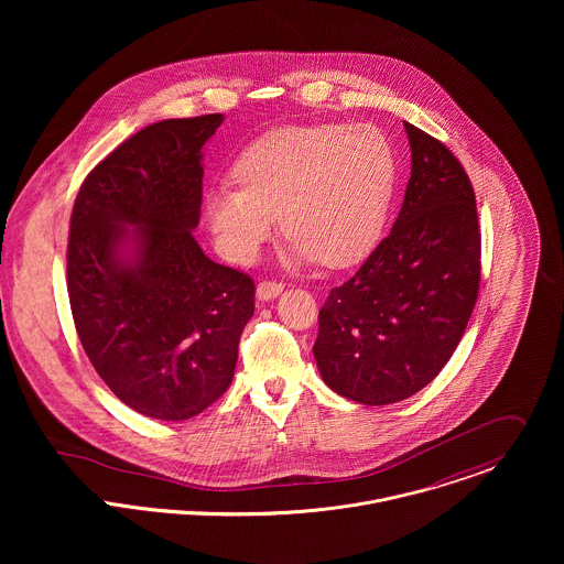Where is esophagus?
<instances>
[{
  "mask_svg": "<svg viewBox=\"0 0 564 564\" xmlns=\"http://www.w3.org/2000/svg\"><path fill=\"white\" fill-rule=\"evenodd\" d=\"M282 282H275V280H262L260 284H258V289H256V295H258V300H262V302H269V300H273V297H278L280 293H282Z\"/></svg>",
  "mask_w": 564,
  "mask_h": 564,
  "instance_id": "34e87169",
  "label": "esophagus"
}]
</instances>
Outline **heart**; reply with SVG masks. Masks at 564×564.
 Listing matches in <instances>:
<instances>
[{
	"label": "heart",
	"instance_id": "obj_1",
	"mask_svg": "<svg viewBox=\"0 0 564 564\" xmlns=\"http://www.w3.org/2000/svg\"><path fill=\"white\" fill-rule=\"evenodd\" d=\"M239 182L208 195L219 249L251 262L282 224L293 242L289 264L345 267L378 241L395 186V156L371 126H291L251 143L237 162Z\"/></svg>",
	"mask_w": 564,
	"mask_h": 564
}]
</instances>
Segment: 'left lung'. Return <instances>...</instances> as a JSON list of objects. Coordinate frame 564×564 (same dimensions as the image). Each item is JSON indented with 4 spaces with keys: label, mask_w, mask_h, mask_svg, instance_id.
Masks as SVG:
<instances>
[{
    "label": "left lung",
    "mask_w": 564,
    "mask_h": 564,
    "mask_svg": "<svg viewBox=\"0 0 564 564\" xmlns=\"http://www.w3.org/2000/svg\"><path fill=\"white\" fill-rule=\"evenodd\" d=\"M410 180L391 235L319 311L323 382L367 405L427 387L458 347L480 291L476 193L458 159L403 121Z\"/></svg>",
    "instance_id": "8db88e82"
}]
</instances>
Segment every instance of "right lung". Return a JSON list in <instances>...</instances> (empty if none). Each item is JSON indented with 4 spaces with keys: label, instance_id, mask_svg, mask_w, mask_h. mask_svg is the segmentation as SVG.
I'll return each instance as SVG.
<instances>
[{
    "label": "right lung",
    "instance_id": "right-lung-1",
    "mask_svg": "<svg viewBox=\"0 0 564 564\" xmlns=\"http://www.w3.org/2000/svg\"><path fill=\"white\" fill-rule=\"evenodd\" d=\"M221 121L143 128L86 175L72 213L67 291L82 347L121 402L162 421L228 391L253 315V280L193 237L202 148Z\"/></svg>",
    "mask_w": 564,
    "mask_h": 564
}]
</instances>
